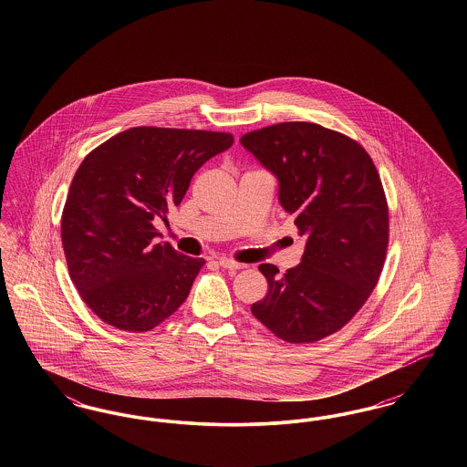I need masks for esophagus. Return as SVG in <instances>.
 I'll use <instances>...</instances> for the list:
<instances>
[{
	"label": "esophagus",
	"mask_w": 467,
	"mask_h": 467,
	"mask_svg": "<svg viewBox=\"0 0 467 467\" xmlns=\"http://www.w3.org/2000/svg\"><path fill=\"white\" fill-rule=\"evenodd\" d=\"M219 265L225 267V269H229V271H238V269H244V265H242V263H236V261H233V259H225V257L219 261Z\"/></svg>",
	"instance_id": "obj_1"
}]
</instances>
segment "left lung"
<instances>
[{
  "mask_svg": "<svg viewBox=\"0 0 467 467\" xmlns=\"http://www.w3.org/2000/svg\"><path fill=\"white\" fill-rule=\"evenodd\" d=\"M278 178V200L306 236L301 263L261 265L265 299L254 317L289 343H313L352 320L377 287L389 244V206L373 159L356 140L313 122L242 136Z\"/></svg>",
  "mask_w": 467,
  "mask_h": 467,
  "instance_id": "left-lung-1",
  "label": "left lung"
}]
</instances>
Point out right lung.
Returning a JSON list of instances; mask_svg holds the SVG:
<instances>
[{"label":"right lung","mask_w":467,"mask_h":467,"mask_svg":"<svg viewBox=\"0 0 467 467\" xmlns=\"http://www.w3.org/2000/svg\"><path fill=\"white\" fill-rule=\"evenodd\" d=\"M233 141L229 133L141 126L111 136L82 161L61 238L69 278L103 322L150 331L187 299L204 259L156 244L152 223L166 221L194 173Z\"/></svg>","instance_id":"obj_1"}]
</instances>
